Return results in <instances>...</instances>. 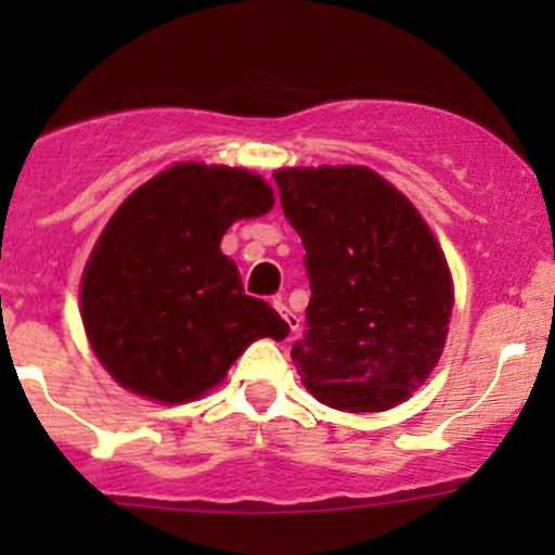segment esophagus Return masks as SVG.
I'll return each mask as SVG.
<instances>
[{
	"mask_svg": "<svg viewBox=\"0 0 555 555\" xmlns=\"http://www.w3.org/2000/svg\"><path fill=\"white\" fill-rule=\"evenodd\" d=\"M273 309H276L279 313H282V319H284V322H287V327L293 330V333H295V330H298L300 319L295 317V313L287 309V304H284V298H273Z\"/></svg>",
	"mask_w": 555,
	"mask_h": 555,
	"instance_id": "1",
	"label": "esophagus"
}]
</instances>
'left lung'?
Returning <instances> with one entry per match:
<instances>
[{
	"mask_svg": "<svg viewBox=\"0 0 555 555\" xmlns=\"http://www.w3.org/2000/svg\"><path fill=\"white\" fill-rule=\"evenodd\" d=\"M284 217L306 249L311 300L293 360L319 402L389 411L427 382L453 284L416 206L365 166L279 169Z\"/></svg>",
	"mask_w": 555,
	"mask_h": 555,
	"instance_id": "obj_1",
	"label": "left lung"
}]
</instances>
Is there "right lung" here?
<instances>
[{
  "instance_id": "add662e5",
  "label": "right lung",
  "mask_w": 555,
  "mask_h": 555,
  "mask_svg": "<svg viewBox=\"0 0 555 555\" xmlns=\"http://www.w3.org/2000/svg\"><path fill=\"white\" fill-rule=\"evenodd\" d=\"M271 206L262 177L204 164H173L122 201L80 287L88 340L117 384L188 402L220 384L251 340L287 338V322L244 295L220 249L233 222Z\"/></svg>"
}]
</instances>
